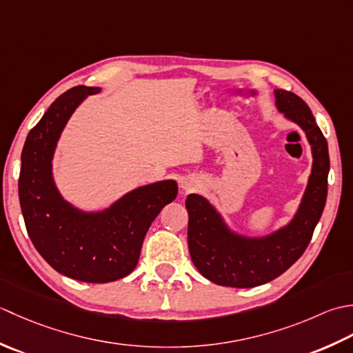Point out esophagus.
I'll return each instance as SVG.
<instances>
[{"instance_id": "obj_1", "label": "esophagus", "mask_w": 353, "mask_h": 353, "mask_svg": "<svg viewBox=\"0 0 353 353\" xmlns=\"http://www.w3.org/2000/svg\"><path fill=\"white\" fill-rule=\"evenodd\" d=\"M183 187H184V189H187V185H185V184H184V185H183Z\"/></svg>"}]
</instances>
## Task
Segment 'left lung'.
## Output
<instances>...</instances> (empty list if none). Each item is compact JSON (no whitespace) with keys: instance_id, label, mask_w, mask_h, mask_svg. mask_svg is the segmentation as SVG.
<instances>
[{"instance_id":"1","label":"left lung","mask_w":353,"mask_h":353,"mask_svg":"<svg viewBox=\"0 0 353 353\" xmlns=\"http://www.w3.org/2000/svg\"><path fill=\"white\" fill-rule=\"evenodd\" d=\"M277 110L297 123L312 146V174L296 216L279 232L257 239L230 232L207 199L189 195L187 242L192 262L210 282L232 288H253L271 282L305 253L321 218L327 196V141L309 106L291 91L276 90Z\"/></svg>"}]
</instances>
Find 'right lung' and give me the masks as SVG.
Returning a JSON list of instances; mask_svg holds the SVG:
<instances>
[{"label":"right lung","instance_id":"right-lung-1","mask_svg":"<svg viewBox=\"0 0 353 353\" xmlns=\"http://www.w3.org/2000/svg\"><path fill=\"white\" fill-rule=\"evenodd\" d=\"M99 91L96 86H74L50 105L27 135L18 183L34 248L57 272L86 283H108L131 274L150 224L178 193L172 179L154 183L99 213L81 212L62 199L52 175L57 139L77 105Z\"/></svg>","mask_w":353,"mask_h":353}]
</instances>
